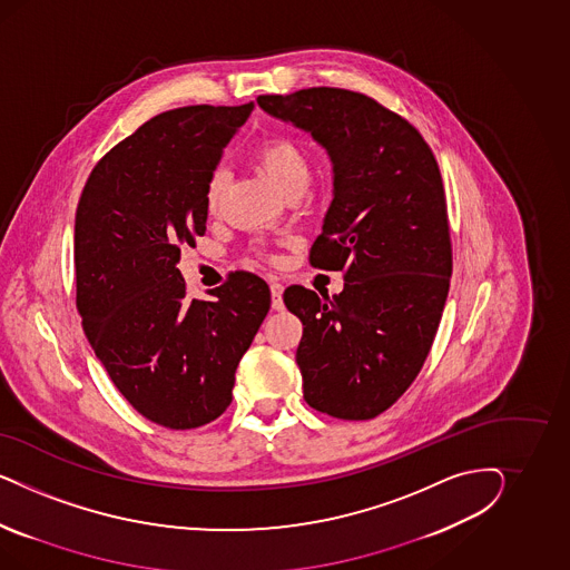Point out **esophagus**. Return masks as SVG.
Listing matches in <instances>:
<instances>
[{
	"label": "esophagus",
	"instance_id": "34e87169",
	"mask_svg": "<svg viewBox=\"0 0 570 570\" xmlns=\"http://www.w3.org/2000/svg\"><path fill=\"white\" fill-rule=\"evenodd\" d=\"M282 293H284V286H282V284H272V309H284V301H282Z\"/></svg>",
	"mask_w": 570,
	"mask_h": 570
}]
</instances>
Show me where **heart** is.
Here are the masks:
<instances>
[{
    "mask_svg": "<svg viewBox=\"0 0 570 570\" xmlns=\"http://www.w3.org/2000/svg\"><path fill=\"white\" fill-rule=\"evenodd\" d=\"M257 163L261 169L267 173L272 184L284 196L294 191H305L313 179V163L307 150L296 144L294 139L272 138L263 141L257 150ZM227 173L225 169H215L207 186V207L210 210L219 207V200L224 196Z\"/></svg>",
    "mask_w": 570,
    "mask_h": 570,
    "instance_id": "1",
    "label": "heart"
}]
</instances>
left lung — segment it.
I'll use <instances>...</instances> for the list:
<instances>
[{
    "instance_id": "8db88e82",
    "label": "left lung",
    "mask_w": 570,
    "mask_h": 570,
    "mask_svg": "<svg viewBox=\"0 0 570 570\" xmlns=\"http://www.w3.org/2000/svg\"><path fill=\"white\" fill-rule=\"evenodd\" d=\"M261 108L311 134L332 163V203L311 265L345 272L343 293L291 286L303 322V397L341 420L389 410L422 370L448 301V205L429 144L414 125L348 89L259 96Z\"/></svg>"
}]
</instances>
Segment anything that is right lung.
Returning a JSON list of instances; mask_svg holds the SVG:
<instances>
[{
	"mask_svg": "<svg viewBox=\"0 0 570 570\" xmlns=\"http://www.w3.org/2000/svg\"><path fill=\"white\" fill-rule=\"evenodd\" d=\"M255 104L156 115L94 167L75 217L77 309L87 341L139 414L173 431L224 414L269 305L246 272L188 298L177 263L207 229V186Z\"/></svg>",
	"mask_w": 570,
	"mask_h": 570,
	"instance_id": "add662e5",
	"label": "right lung"
}]
</instances>
